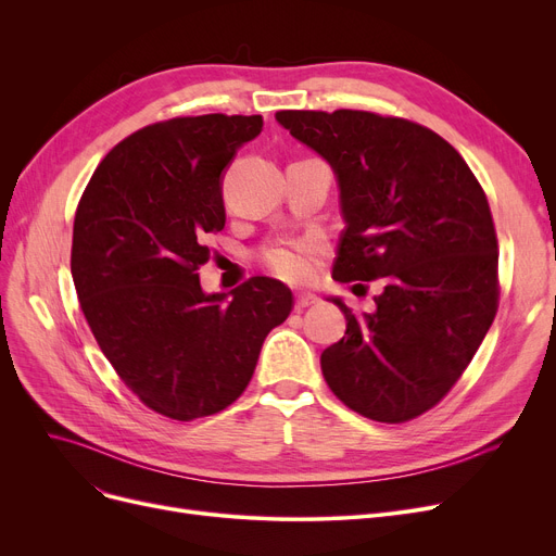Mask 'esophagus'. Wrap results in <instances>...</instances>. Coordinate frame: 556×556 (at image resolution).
Segmentation results:
<instances>
[{"instance_id":"esophagus-1","label":"esophagus","mask_w":556,"mask_h":556,"mask_svg":"<svg viewBox=\"0 0 556 556\" xmlns=\"http://www.w3.org/2000/svg\"><path fill=\"white\" fill-rule=\"evenodd\" d=\"M317 302H319V298H315V295H311V293H304V295H298L295 308L302 311V308H308V306H313V304H317Z\"/></svg>"}]
</instances>
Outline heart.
<instances>
[{
    "label": "heart",
    "mask_w": 556,
    "mask_h": 556,
    "mask_svg": "<svg viewBox=\"0 0 556 556\" xmlns=\"http://www.w3.org/2000/svg\"><path fill=\"white\" fill-rule=\"evenodd\" d=\"M308 252V243H275L263 248L258 256L263 266L279 279L290 283H302L313 277V261Z\"/></svg>",
    "instance_id": "1"
}]
</instances>
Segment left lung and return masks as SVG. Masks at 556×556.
I'll list each match as a JSON object with an SVG mask.
<instances>
[{
    "label": "left lung",
    "mask_w": 556,
    "mask_h": 556,
    "mask_svg": "<svg viewBox=\"0 0 556 556\" xmlns=\"http://www.w3.org/2000/svg\"><path fill=\"white\" fill-rule=\"evenodd\" d=\"M275 116L338 175L346 227L333 279L381 286L365 317L333 300L346 331L319 358L325 381L367 419L410 421L451 392L498 313V237L486 193L444 137L401 116Z\"/></svg>",
    "instance_id": "1"
}]
</instances>
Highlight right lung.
Listing matches in <instances>:
<instances>
[{"label":"right lung","mask_w":556,"mask_h":556,"mask_svg":"<svg viewBox=\"0 0 556 556\" xmlns=\"http://www.w3.org/2000/svg\"><path fill=\"white\" fill-rule=\"evenodd\" d=\"M263 116L200 114L146 126L103 157L74 218L80 311L124 386L153 413L210 417L237 401L293 293L252 277L204 295L198 270L225 227L220 178Z\"/></svg>","instance_id":"right-lung-1"}]
</instances>
